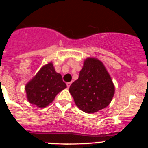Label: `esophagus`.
<instances>
[{"label": "esophagus", "instance_id": "1", "mask_svg": "<svg viewBox=\"0 0 148 148\" xmlns=\"http://www.w3.org/2000/svg\"><path fill=\"white\" fill-rule=\"evenodd\" d=\"M70 85H71V82H68V83H66V86H67V88H69V87H70Z\"/></svg>", "mask_w": 148, "mask_h": 148}]
</instances>
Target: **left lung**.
<instances>
[{
    "label": "left lung",
    "instance_id": "obj_1",
    "mask_svg": "<svg viewBox=\"0 0 148 148\" xmlns=\"http://www.w3.org/2000/svg\"><path fill=\"white\" fill-rule=\"evenodd\" d=\"M69 91L79 109L92 113L109 105L115 87L102 63L96 58H89Z\"/></svg>",
    "mask_w": 148,
    "mask_h": 148
}]
</instances>
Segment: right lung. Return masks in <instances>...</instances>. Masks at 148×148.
I'll return each instance as SVG.
<instances>
[{"label":"right lung","mask_w":148,"mask_h":148,"mask_svg":"<svg viewBox=\"0 0 148 148\" xmlns=\"http://www.w3.org/2000/svg\"><path fill=\"white\" fill-rule=\"evenodd\" d=\"M66 87L61 74L56 73L53 64L49 63L27 84L25 90L29 103L42 108L53 102L56 95Z\"/></svg>","instance_id":"obj_1"}]
</instances>
